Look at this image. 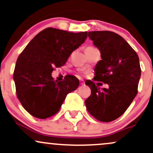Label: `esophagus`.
I'll return each instance as SVG.
<instances>
[{
	"instance_id": "34e87169",
	"label": "esophagus",
	"mask_w": 153,
	"mask_h": 153,
	"mask_svg": "<svg viewBox=\"0 0 153 153\" xmlns=\"http://www.w3.org/2000/svg\"><path fill=\"white\" fill-rule=\"evenodd\" d=\"M80 85H85V82H82V81H80Z\"/></svg>"
}]
</instances>
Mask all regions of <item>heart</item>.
I'll use <instances>...</instances> for the list:
<instances>
[{
	"label": "heart",
	"instance_id": "b5f03b06",
	"mask_svg": "<svg viewBox=\"0 0 153 153\" xmlns=\"http://www.w3.org/2000/svg\"><path fill=\"white\" fill-rule=\"evenodd\" d=\"M96 47H92V46H88V47H87L86 48H85V52H90V51H91V50H96Z\"/></svg>",
	"mask_w": 153,
	"mask_h": 153
}]
</instances>
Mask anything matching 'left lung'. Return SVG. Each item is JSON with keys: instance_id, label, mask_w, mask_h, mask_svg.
Instances as JSON below:
<instances>
[{"instance_id": "left-lung-1", "label": "left lung", "mask_w": 153, "mask_h": 153, "mask_svg": "<svg viewBox=\"0 0 153 153\" xmlns=\"http://www.w3.org/2000/svg\"><path fill=\"white\" fill-rule=\"evenodd\" d=\"M88 35L101 52L94 80L108 84V88L101 89L90 80L85 82L91 90L85 106L96 119L109 122L125 112L137 94L141 76L140 59L124 39L114 32L89 31Z\"/></svg>"}]
</instances>
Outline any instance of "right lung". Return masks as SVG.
<instances>
[{"mask_svg": "<svg viewBox=\"0 0 153 153\" xmlns=\"http://www.w3.org/2000/svg\"><path fill=\"white\" fill-rule=\"evenodd\" d=\"M88 36L47 28L36 34L17 59L13 80L23 107L36 118L45 119L59 111L66 96L79 86V80L67 75L57 81L52 77L54 68L64 65L71 54Z\"/></svg>", "mask_w": 153, "mask_h": 153, "instance_id": "obj_1", "label": "right lung"}]
</instances>
